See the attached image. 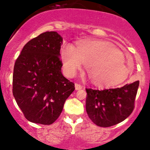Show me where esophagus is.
<instances>
[{
	"instance_id": "1",
	"label": "esophagus",
	"mask_w": 150,
	"mask_h": 150,
	"mask_svg": "<svg viewBox=\"0 0 150 150\" xmlns=\"http://www.w3.org/2000/svg\"><path fill=\"white\" fill-rule=\"evenodd\" d=\"M75 90H76V91H78V90H81V89H83V86H82L81 85L78 84V83H75Z\"/></svg>"
}]
</instances>
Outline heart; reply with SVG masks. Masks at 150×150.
<instances>
[{
	"label": "heart",
	"mask_w": 150,
	"mask_h": 150,
	"mask_svg": "<svg viewBox=\"0 0 150 150\" xmlns=\"http://www.w3.org/2000/svg\"><path fill=\"white\" fill-rule=\"evenodd\" d=\"M61 54L64 70L69 76L75 75L84 64L88 78L99 87L119 86L130 72L120 50L106 41L83 39L78 42L75 48L64 45Z\"/></svg>",
	"instance_id": "1"
}]
</instances>
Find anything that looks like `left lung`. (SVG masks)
<instances>
[{
  "label": "left lung",
  "instance_id": "left-lung-1",
  "mask_svg": "<svg viewBox=\"0 0 150 150\" xmlns=\"http://www.w3.org/2000/svg\"><path fill=\"white\" fill-rule=\"evenodd\" d=\"M139 81L121 88L103 91L86 88V111L91 121L98 127H109L125 120L134 108Z\"/></svg>",
  "mask_w": 150,
  "mask_h": 150
}]
</instances>
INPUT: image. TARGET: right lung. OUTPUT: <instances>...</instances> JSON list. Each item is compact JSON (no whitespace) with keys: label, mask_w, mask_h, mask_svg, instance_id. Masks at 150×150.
I'll use <instances>...</instances> for the list:
<instances>
[{"label":"right lung","mask_w":150,"mask_h":150,"mask_svg":"<svg viewBox=\"0 0 150 150\" xmlns=\"http://www.w3.org/2000/svg\"><path fill=\"white\" fill-rule=\"evenodd\" d=\"M62 38L47 31L25 45L16 60L13 95L25 118L50 125L59 118L75 84L62 75L59 59Z\"/></svg>","instance_id":"add662e5"}]
</instances>
